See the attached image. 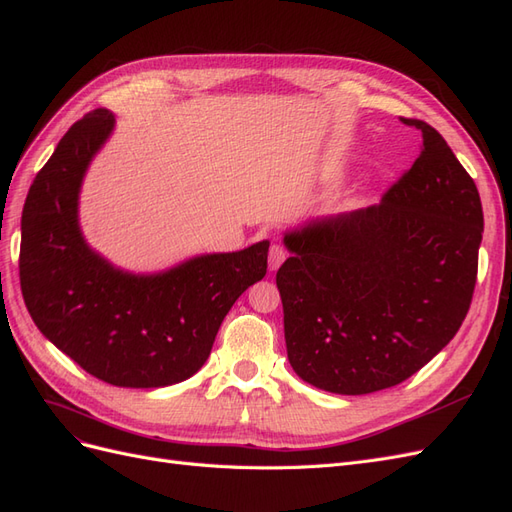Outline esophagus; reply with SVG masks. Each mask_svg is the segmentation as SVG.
<instances>
[{
  "label": "esophagus",
  "instance_id": "obj_1",
  "mask_svg": "<svg viewBox=\"0 0 512 512\" xmlns=\"http://www.w3.org/2000/svg\"><path fill=\"white\" fill-rule=\"evenodd\" d=\"M285 259H287L285 248L281 244H272L270 246V253H268V266H270V270H279Z\"/></svg>",
  "mask_w": 512,
  "mask_h": 512
}]
</instances>
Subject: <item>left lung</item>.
<instances>
[{"instance_id":"obj_1","label":"left lung","mask_w":512,"mask_h":512,"mask_svg":"<svg viewBox=\"0 0 512 512\" xmlns=\"http://www.w3.org/2000/svg\"><path fill=\"white\" fill-rule=\"evenodd\" d=\"M414 165L379 206L285 236L276 272L287 358L321 390L369 394L412 377L470 311L483 206L470 173L422 120Z\"/></svg>"}]
</instances>
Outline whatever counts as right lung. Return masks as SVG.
Returning <instances> with one entry per match:
<instances>
[{
  "mask_svg": "<svg viewBox=\"0 0 512 512\" xmlns=\"http://www.w3.org/2000/svg\"><path fill=\"white\" fill-rule=\"evenodd\" d=\"M111 128L107 109L85 113L29 186L19 255L23 300L38 330L102 382L178 384L208 360L233 302L266 276L270 242L195 257L154 276L111 268L87 248L77 223L83 173Z\"/></svg>",
  "mask_w": 512,
  "mask_h": 512,
  "instance_id": "1",
  "label": "right lung"
}]
</instances>
